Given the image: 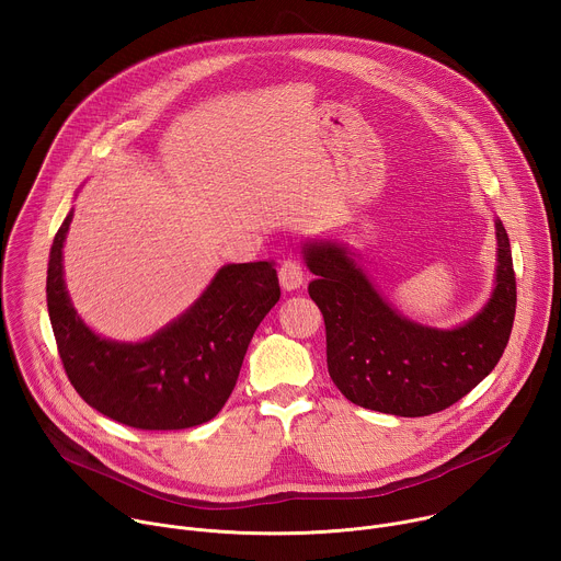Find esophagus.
Instances as JSON below:
<instances>
[{
    "label": "esophagus",
    "mask_w": 561,
    "mask_h": 561,
    "mask_svg": "<svg viewBox=\"0 0 561 561\" xmlns=\"http://www.w3.org/2000/svg\"><path fill=\"white\" fill-rule=\"evenodd\" d=\"M279 284L284 290H297L304 284V268L297 260H286L279 266Z\"/></svg>",
    "instance_id": "obj_1"
}]
</instances>
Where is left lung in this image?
Instances as JSON below:
<instances>
[{
	"instance_id": "obj_1",
	"label": "left lung",
	"mask_w": 561,
	"mask_h": 561,
	"mask_svg": "<svg viewBox=\"0 0 561 561\" xmlns=\"http://www.w3.org/2000/svg\"><path fill=\"white\" fill-rule=\"evenodd\" d=\"M497 273L486 306L442 331L399 314L348 249L306 242L310 299L327 324V362L353 404L399 417L439 413L468 394L500 362L515 319L517 286L506 228L495 219Z\"/></svg>"
}]
</instances>
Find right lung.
I'll return each mask as SVG.
<instances>
[{
  "label": "right lung",
  "mask_w": 561,
  "mask_h": 561,
  "mask_svg": "<svg viewBox=\"0 0 561 561\" xmlns=\"http://www.w3.org/2000/svg\"><path fill=\"white\" fill-rule=\"evenodd\" d=\"M72 210L48 260L46 301L64 370L89 407L139 431L210 422L230 397L249 344L279 301L273 262L228 264L202 297L152 337L128 344L93 333L70 304L61 249Z\"/></svg>",
  "instance_id": "add662e5"
}]
</instances>
